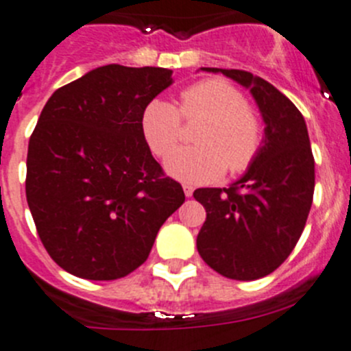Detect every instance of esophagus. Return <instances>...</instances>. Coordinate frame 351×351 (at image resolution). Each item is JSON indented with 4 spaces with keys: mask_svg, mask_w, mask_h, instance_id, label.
<instances>
[{
    "mask_svg": "<svg viewBox=\"0 0 351 351\" xmlns=\"http://www.w3.org/2000/svg\"><path fill=\"white\" fill-rule=\"evenodd\" d=\"M183 192H185V195H186V197H192V193H193V186H192V185H189V183H185V185H183Z\"/></svg>",
    "mask_w": 351,
    "mask_h": 351,
    "instance_id": "obj_1",
    "label": "esophagus"
}]
</instances>
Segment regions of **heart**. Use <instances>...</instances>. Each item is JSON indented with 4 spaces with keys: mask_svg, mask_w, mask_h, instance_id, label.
Returning a JSON list of instances; mask_svg holds the SVG:
<instances>
[{
    "mask_svg": "<svg viewBox=\"0 0 351 351\" xmlns=\"http://www.w3.org/2000/svg\"><path fill=\"white\" fill-rule=\"evenodd\" d=\"M186 122L204 120L195 134L198 146L176 151L166 161V171L189 183L215 182L229 168L243 173L263 146V125L247 107L244 95L224 80H204L182 91L180 107L154 100L144 108L143 134L159 158L176 149Z\"/></svg>",
    "mask_w": 351,
    "mask_h": 351,
    "instance_id": "obj_1",
    "label": "heart"
}]
</instances>
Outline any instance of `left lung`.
Wrapping results in <instances>:
<instances>
[{
    "label": "left lung",
    "instance_id": "left-lung-1",
    "mask_svg": "<svg viewBox=\"0 0 351 351\" xmlns=\"http://www.w3.org/2000/svg\"><path fill=\"white\" fill-rule=\"evenodd\" d=\"M222 73L253 95L265 122L260 154L229 189L193 192L207 212L197 236L202 260L232 280H256L277 270L299 241L314 195V156L306 120L263 77L241 69Z\"/></svg>",
    "mask_w": 351,
    "mask_h": 351
}]
</instances>
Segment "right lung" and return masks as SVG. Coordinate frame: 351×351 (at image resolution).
<instances>
[{
  "label": "right lung",
  "mask_w": 351,
  "mask_h": 351,
  "mask_svg": "<svg viewBox=\"0 0 351 351\" xmlns=\"http://www.w3.org/2000/svg\"><path fill=\"white\" fill-rule=\"evenodd\" d=\"M165 67L108 64L52 93L27 154V202L52 260L86 280H115L147 260L185 202L143 134L144 108L173 83Z\"/></svg>",
  "instance_id": "1"
}]
</instances>
